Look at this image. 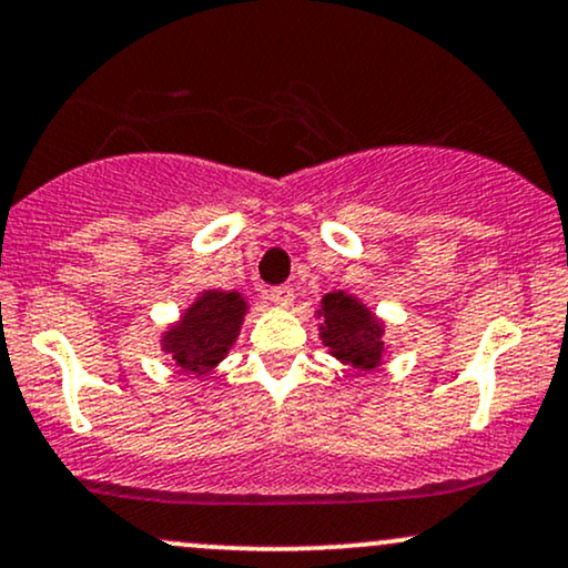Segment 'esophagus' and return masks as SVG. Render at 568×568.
<instances>
[{
  "label": "esophagus",
  "instance_id": "34e87169",
  "mask_svg": "<svg viewBox=\"0 0 568 568\" xmlns=\"http://www.w3.org/2000/svg\"><path fill=\"white\" fill-rule=\"evenodd\" d=\"M266 302L275 306H291L293 304V288L291 285H277V288L266 291Z\"/></svg>",
  "mask_w": 568,
  "mask_h": 568
}]
</instances>
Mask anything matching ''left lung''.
Wrapping results in <instances>:
<instances>
[{"instance_id": "1", "label": "left lung", "mask_w": 568, "mask_h": 568, "mask_svg": "<svg viewBox=\"0 0 568 568\" xmlns=\"http://www.w3.org/2000/svg\"><path fill=\"white\" fill-rule=\"evenodd\" d=\"M315 317L321 321L317 334H321L323 347H328V355L344 366L368 374L389 361L387 344H384L387 325L355 293H325Z\"/></svg>"}]
</instances>
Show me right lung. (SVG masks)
<instances>
[{"label": "right lung", "instance_id": "right-lung-1", "mask_svg": "<svg viewBox=\"0 0 568 568\" xmlns=\"http://www.w3.org/2000/svg\"><path fill=\"white\" fill-rule=\"evenodd\" d=\"M247 315V302L240 291H200L197 298L168 325L160 336V349L171 355L184 374H213L230 355Z\"/></svg>", "mask_w": 568, "mask_h": 568}]
</instances>
